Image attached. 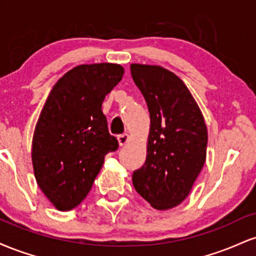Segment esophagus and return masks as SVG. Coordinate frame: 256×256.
I'll return each mask as SVG.
<instances>
[{"instance_id": "1", "label": "esophagus", "mask_w": 256, "mask_h": 256, "mask_svg": "<svg viewBox=\"0 0 256 256\" xmlns=\"http://www.w3.org/2000/svg\"><path fill=\"white\" fill-rule=\"evenodd\" d=\"M128 140H130V136H128V134H119L118 136V140H119V144L120 146H125L126 143L128 142Z\"/></svg>"}]
</instances>
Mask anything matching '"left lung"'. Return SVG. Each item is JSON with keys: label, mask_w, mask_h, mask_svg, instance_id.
I'll return each instance as SVG.
<instances>
[{"label": "left lung", "mask_w": 256, "mask_h": 256, "mask_svg": "<svg viewBox=\"0 0 256 256\" xmlns=\"http://www.w3.org/2000/svg\"><path fill=\"white\" fill-rule=\"evenodd\" d=\"M131 76L150 113L146 162L132 174L136 192L164 210L186 198L206 161L204 116L186 85L161 66L132 64Z\"/></svg>", "instance_id": "obj_1"}]
</instances>
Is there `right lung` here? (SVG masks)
Instances as JSON below:
<instances>
[{
  "mask_svg": "<svg viewBox=\"0 0 256 256\" xmlns=\"http://www.w3.org/2000/svg\"><path fill=\"white\" fill-rule=\"evenodd\" d=\"M122 74L116 64H80L58 79L44 104L32 165L38 186L58 210H71L86 198L104 156L118 149L102 102Z\"/></svg>",
  "mask_w": 256,
  "mask_h": 256,
  "instance_id": "right-lung-1",
  "label": "right lung"
}]
</instances>
